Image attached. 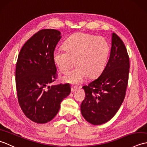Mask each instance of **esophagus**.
<instances>
[{"mask_svg": "<svg viewBox=\"0 0 147 147\" xmlns=\"http://www.w3.org/2000/svg\"><path fill=\"white\" fill-rule=\"evenodd\" d=\"M77 90H78V87L77 86H71V92H76Z\"/></svg>", "mask_w": 147, "mask_h": 147, "instance_id": "obj_1", "label": "esophagus"}]
</instances>
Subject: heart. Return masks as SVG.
Listing matches in <instances>:
<instances>
[{"label":"heart","mask_w":147,"mask_h":147,"mask_svg":"<svg viewBox=\"0 0 147 147\" xmlns=\"http://www.w3.org/2000/svg\"><path fill=\"white\" fill-rule=\"evenodd\" d=\"M109 54L106 40L90 34L79 33L69 37L64 48L56 49L53 58L59 70L69 71L76 64L78 67L62 78L64 82L80 84L87 76L94 78L104 69Z\"/></svg>","instance_id":"1"}]
</instances>
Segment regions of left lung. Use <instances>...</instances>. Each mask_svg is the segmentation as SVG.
Wrapping results in <instances>:
<instances>
[{
    "mask_svg": "<svg viewBox=\"0 0 147 147\" xmlns=\"http://www.w3.org/2000/svg\"><path fill=\"white\" fill-rule=\"evenodd\" d=\"M129 60L123 42L112 34L110 57L98 78L83 86L85 98L81 104L83 117L93 125H100L113 117L126 95Z\"/></svg>",
    "mask_w": 147,
    "mask_h": 147,
    "instance_id": "8db88e82",
    "label": "left lung"
}]
</instances>
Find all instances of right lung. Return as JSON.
Masks as SVG:
<instances>
[{
    "mask_svg": "<svg viewBox=\"0 0 147 147\" xmlns=\"http://www.w3.org/2000/svg\"><path fill=\"white\" fill-rule=\"evenodd\" d=\"M61 34L54 29L40 30L24 43L18 55L16 67L18 102L24 115L36 123L54 119L61 102L71 92L67 84L49 86L57 77L53 55Z\"/></svg>",
    "mask_w": 147,
    "mask_h": 147,
    "instance_id": "obj_1",
    "label": "right lung"
}]
</instances>
